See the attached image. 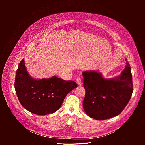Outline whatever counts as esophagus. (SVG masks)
I'll return each instance as SVG.
<instances>
[{"label":"esophagus","instance_id":"34e87169","mask_svg":"<svg viewBox=\"0 0 145 145\" xmlns=\"http://www.w3.org/2000/svg\"><path fill=\"white\" fill-rule=\"evenodd\" d=\"M76 82H77V84L78 86H81L82 85V81H81V78L80 77H77V78H76Z\"/></svg>","mask_w":145,"mask_h":145}]
</instances>
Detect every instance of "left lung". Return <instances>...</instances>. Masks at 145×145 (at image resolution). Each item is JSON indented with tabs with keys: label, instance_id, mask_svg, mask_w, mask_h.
<instances>
[{
	"label": "left lung",
	"instance_id": "obj_1",
	"mask_svg": "<svg viewBox=\"0 0 145 145\" xmlns=\"http://www.w3.org/2000/svg\"><path fill=\"white\" fill-rule=\"evenodd\" d=\"M121 74L105 78L95 71L82 72L86 96L83 108L91 118L96 120L110 119L119 115L131 97L133 88L131 68L127 59Z\"/></svg>",
	"mask_w": 145,
	"mask_h": 145
}]
</instances>
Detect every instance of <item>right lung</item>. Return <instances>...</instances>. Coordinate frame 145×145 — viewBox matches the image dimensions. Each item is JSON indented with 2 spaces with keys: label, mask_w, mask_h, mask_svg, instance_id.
<instances>
[{
  "label": "right lung",
  "mask_w": 145,
  "mask_h": 145,
  "mask_svg": "<svg viewBox=\"0 0 145 145\" xmlns=\"http://www.w3.org/2000/svg\"><path fill=\"white\" fill-rule=\"evenodd\" d=\"M77 87L73 81H65L56 76L35 79L27 71L23 59L16 72L15 89L20 104L36 115H46L57 111L67 95Z\"/></svg>",
  "instance_id": "obj_1"
}]
</instances>
